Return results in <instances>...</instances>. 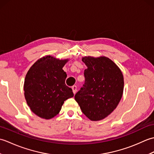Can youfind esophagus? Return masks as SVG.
<instances>
[{"label":"esophagus","mask_w":154,"mask_h":154,"mask_svg":"<svg viewBox=\"0 0 154 154\" xmlns=\"http://www.w3.org/2000/svg\"><path fill=\"white\" fill-rule=\"evenodd\" d=\"M72 88V90H73V93L74 94H75L76 93V92H77V86L76 85H73V87H71Z\"/></svg>","instance_id":"esophagus-1"}]
</instances>
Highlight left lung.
I'll return each mask as SVG.
<instances>
[{"mask_svg": "<svg viewBox=\"0 0 154 154\" xmlns=\"http://www.w3.org/2000/svg\"><path fill=\"white\" fill-rule=\"evenodd\" d=\"M85 83L75 99L91 120H102L116 109L122 98L124 78L117 65L106 57H85Z\"/></svg>", "mask_w": 154, "mask_h": 154, "instance_id": "obj_1", "label": "left lung"}]
</instances>
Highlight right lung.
Masks as SVG:
<instances>
[{"instance_id":"obj_1","label":"right lung","mask_w":154,"mask_h":154,"mask_svg":"<svg viewBox=\"0 0 154 154\" xmlns=\"http://www.w3.org/2000/svg\"><path fill=\"white\" fill-rule=\"evenodd\" d=\"M67 61L48 55L38 60L28 71L25 99L37 116L51 119L60 112L64 101L73 97V91L65 83L67 74L62 69Z\"/></svg>"}]
</instances>
